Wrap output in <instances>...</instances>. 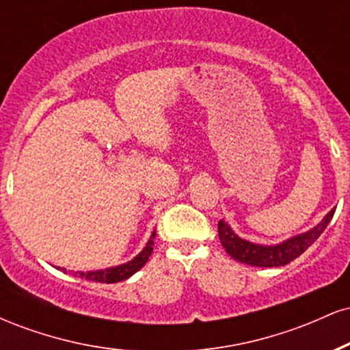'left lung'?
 I'll use <instances>...</instances> for the list:
<instances>
[{"label":"left lung","instance_id":"obj_1","mask_svg":"<svg viewBox=\"0 0 350 350\" xmlns=\"http://www.w3.org/2000/svg\"><path fill=\"white\" fill-rule=\"evenodd\" d=\"M334 212L336 207L331 208L316 227L275 245L253 243L250 240H245L235 234L234 228L228 226L226 220H219V239L226 252L237 262L265 268L283 267V265H288L298 258L301 253L306 252L319 239L321 234L326 230L327 224L332 220Z\"/></svg>","mask_w":350,"mask_h":350}]
</instances>
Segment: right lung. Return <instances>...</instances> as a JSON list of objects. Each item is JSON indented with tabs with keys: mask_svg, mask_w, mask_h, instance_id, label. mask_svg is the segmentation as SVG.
I'll return each instance as SVG.
<instances>
[{
	"mask_svg": "<svg viewBox=\"0 0 350 350\" xmlns=\"http://www.w3.org/2000/svg\"><path fill=\"white\" fill-rule=\"evenodd\" d=\"M154 237H156V230L151 234L146 247H144L133 260H130V262H126L123 265H116V267L105 268V270L75 271L74 275L82 276V278H85L88 281H97V283H118V281L128 280L130 276H133L136 271L142 270V268L144 267V263H146L148 258L151 256L152 245H154ZM62 271L67 273L66 268H62Z\"/></svg>",
	"mask_w": 350,
	"mask_h": 350,
	"instance_id": "obj_1",
	"label": "right lung"
}]
</instances>
